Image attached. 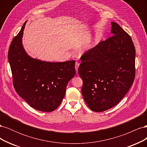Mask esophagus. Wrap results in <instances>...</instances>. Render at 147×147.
Masks as SVG:
<instances>
[{"label":"esophagus","instance_id":"34e87169","mask_svg":"<svg viewBox=\"0 0 147 147\" xmlns=\"http://www.w3.org/2000/svg\"><path fill=\"white\" fill-rule=\"evenodd\" d=\"M79 65H80L79 63H78V62H76V63H75V70H76V72H77V73H78V69Z\"/></svg>","mask_w":147,"mask_h":147}]
</instances>
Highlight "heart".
I'll return each mask as SVG.
<instances>
[{"mask_svg":"<svg viewBox=\"0 0 147 147\" xmlns=\"http://www.w3.org/2000/svg\"><path fill=\"white\" fill-rule=\"evenodd\" d=\"M90 48H91V46H90V45H87V46H86L84 48L83 51H88Z\"/></svg>","mask_w":147,"mask_h":147,"instance_id":"heart-1","label":"heart"}]
</instances>
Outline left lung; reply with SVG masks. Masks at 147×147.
I'll list each match as a JSON object with an SVG mask.
<instances>
[{"instance_id":"obj_1","label":"left lung","mask_w":147,"mask_h":147,"mask_svg":"<svg viewBox=\"0 0 147 147\" xmlns=\"http://www.w3.org/2000/svg\"><path fill=\"white\" fill-rule=\"evenodd\" d=\"M111 34L81 57L78 74L82 92L91 110L104 112L117 105L135 78L136 50L131 37L111 22Z\"/></svg>"}]
</instances>
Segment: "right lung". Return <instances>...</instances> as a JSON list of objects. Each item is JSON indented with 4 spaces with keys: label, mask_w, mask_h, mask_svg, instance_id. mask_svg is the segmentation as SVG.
Returning a JSON list of instances; mask_svg holds the SVG:
<instances>
[{
    "label": "right lung",
    "mask_w": 147,
    "mask_h": 147,
    "mask_svg": "<svg viewBox=\"0 0 147 147\" xmlns=\"http://www.w3.org/2000/svg\"><path fill=\"white\" fill-rule=\"evenodd\" d=\"M26 23L13 39L8 50L13 86L32 108L52 112L63 101L67 85L75 75V61L49 62L29 56L22 42Z\"/></svg>",
    "instance_id": "obj_1"
}]
</instances>
